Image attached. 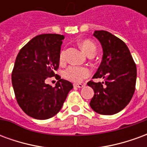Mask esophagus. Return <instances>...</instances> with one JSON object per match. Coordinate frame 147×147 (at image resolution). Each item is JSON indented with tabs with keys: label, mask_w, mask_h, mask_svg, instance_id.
I'll use <instances>...</instances> for the list:
<instances>
[{
	"label": "esophagus",
	"mask_w": 147,
	"mask_h": 147,
	"mask_svg": "<svg viewBox=\"0 0 147 147\" xmlns=\"http://www.w3.org/2000/svg\"><path fill=\"white\" fill-rule=\"evenodd\" d=\"M74 87H78V88H82L85 86V84H82V83H74Z\"/></svg>",
	"instance_id": "34e87169"
}]
</instances>
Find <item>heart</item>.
<instances>
[{
  "label": "heart",
  "mask_w": 147,
  "mask_h": 147,
  "mask_svg": "<svg viewBox=\"0 0 147 147\" xmlns=\"http://www.w3.org/2000/svg\"><path fill=\"white\" fill-rule=\"evenodd\" d=\"M80 46L83 51L87 55L91 53H95L96 45L94 43L90 40H84L80 43ZM65 57V51L62 50L60 53V61H64ZM64 77L67 80L72 81L74 83H80L84 79H86L90 75V70L86 67H81V66H76L72 65L68 67L64 71Z\"/></svg>",
  "instance_id": "obj_1"
}]
</instances>
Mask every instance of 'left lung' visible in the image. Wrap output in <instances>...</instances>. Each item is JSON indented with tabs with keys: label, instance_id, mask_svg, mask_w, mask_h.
Instances as JSON below:
<instances>
[{
	"label": "left lung",
	"instance_id": "left-lung-1",
	"mask_svg": "<svg viewBox=\"0 0 147 147\" xmlns=\"http://www.w3.org/2000/svg\"><path fill=\"white\" fill-rule=\"evenodd\" d=\"M94 36L103 50L102 61L93 78L104 82L90 81L94 94L90 102L93 110L102 115H113L125 108L136 90L137 70L126 44L105 30H95Z\"/></svg>",
	"mask_w": 147,
	"mask_h": 147
}]
</instances>
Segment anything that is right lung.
Listing matches in <instances>:
<instances>
[{"mask_svg":"<svg viewBox=\"0 0 147 147\" xmlns=\"http://www.w3.org/2000/svg\"><path fill=\"white\" fill-rule=\"evenodd\" d=\"M64 35L43 34L27 42L19 52L11 73V83L18 104L25 113L37 120L51 118L62 108L72 83L61 79L54 88L46 84L55 76L60 64Z\"/></svg>","mask_w":147,"mask_h":147,"instance_id":"obj_1","label":"right lung"}]
</instances>
